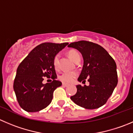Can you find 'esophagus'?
Listing matches in <instances>:
<instances>
[{"label":"esophagus","instance_id":"1","mask_svg":"<svg viewBox=\"0 0 133 133\" xmlns=\"http://www.w3.org/2000/svg\"><path fill=\"white\" fill-rule=\"evenodd\" d=\"M68 85H69V84H67V83H63V86H64V87H67Z\"/></svg>","mask_w":133,"mask_h":133}]
</instances>
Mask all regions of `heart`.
<instances>
[{"label":"heart","mask_w":133,"mask_h":133,"mask_svg":"<svg viewBox=\"0 0 133 133\" xmlns=\"http://www.w3.org/2000/svg\"><path fill=\"white\" fill-rule=\"evenodd\" d=\"M69 57L72 59L74 62H75L78 58L80 57L79 54L77 51L74 50H70L68 52ZM59 63V55H55L54 59V66H55V69L58 68ZM76 76V73L74 72H64L61 75L59 76V79L63 82L65 83H70L74 80V78Z\"/></svg>","instance_id":"heart-1"}]
</instances>
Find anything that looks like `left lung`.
Returning <instances> with one entry per match:
<instances>
[{
    "instance_id": "obj_1",
    "label": "left lung",
    "mask_w": 133,
    "mask_h": 133,
    "mask_svg": "<svg viewBox=\"0 0 133 133\" xmlns=\"http://www.w3.org/2000/svg\"><path fill=\"white\" fill-rule=\"evenodd\" d=\"M79 51L83 65L78 82L89 85H77L76 95L70 97L77 105L85 109H97L105 104L117 84V66L113 58L102 46L88 41L72 42L68 45Z\"/></svg>"
}]
</instances>
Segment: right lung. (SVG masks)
<instances>
[{"label": "right lung", "instance_id": "1", "mask_svg": "<svg viewBox=\"0 0 133 133\" xmlns=\"http://www.w3.org/2000/svg\"><path fill=\"white\" fill-rule=\"evenodd\" d=\"M69 43H43L34 48L17 67L14 90L20 107L28 112H35L51 103L54 90L62 83L57 78L54 59ZM51 83L44 84V77H50Z\"/></svg>", "mask_w": 133, "mask_h": 133}]
</instances>
